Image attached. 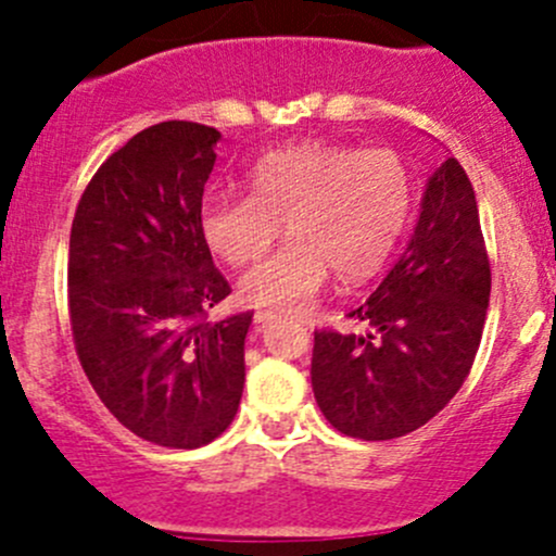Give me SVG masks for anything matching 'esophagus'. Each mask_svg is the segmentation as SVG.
I'll return each instance as SVG.
<instances>
[{"mask_svg":"<svg viewBox=\"0 0 556 556\" xmlns=\"http://www.w3.org/2000/svg\"><path fill=\"white\" fill-rule=\"evenodd\" d=\"M277 319H279V314H277V312H271V309H261V312H255V325H257V328H266V325L277 323Z\"/></svg>","mask_w":556,"mask_h":556,"instance_id":"obj_1","label":"esophagus"}]
</instances>
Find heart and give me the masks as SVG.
<instances>
[{
	"label": "heart",
	"mask_w": 556,
	"mask_h": 556,
	"mask_svg": "<svg viewBox=\"0 0 556 556\" xmlns=\"http://www.w3.org/2000/svg\"><path fill=\"white\" fill-rule=\"evenodd\" d=\"M250 195H210L199 210L204 244L228 266L274 257L247 271V304L306 312L328 285L374 277L392 255L414 206L412 174L392 150L295 144L261 155L247 172Z\"/></svg>",
	"instance_id": "b5f03b06"
}]
</instances>
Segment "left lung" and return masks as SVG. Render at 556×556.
Here are the masks:
<instances>
[{
    "instance_id": "obj_1",
    "label": "left lung",
    "mask_w": 556,
    "mask_h": 556,
    "mask_svg": "<svg viewBox=\"0 0 556 556\" xmlns=\"http://www.w3.org/2000/svg\"><path fill=\"white\" fill-rule=\"evenodd\" d=\"M490 288L473 185L446 159L428 179L406 252L350 312L366 333H314L312 390L325 419L363 441L430 422L470 374Z\"/></svg>"
}]
</instances>
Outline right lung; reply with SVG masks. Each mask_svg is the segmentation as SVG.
<instances>
[{
    "label": "right lung",
    "mask_w": 556,
    "mask_h": 556,
    "mask_svg": "<svg viewBox=\"0 0 556 556\" xmlns=\"http://www.w3.org/2000/svg\"><path fill=\"white\" fill-rule=\"evenodd\" d=\"M220 131L166 121L88 182L70 233L75 350L112 417L150 444L195 450L237 417L252 312L210 323L231 288L199 233Z\"/></svg>",
    "instance_id": "add662e5"
}]
</instances>
